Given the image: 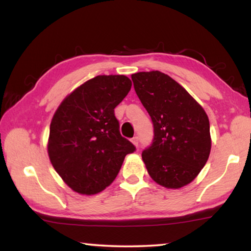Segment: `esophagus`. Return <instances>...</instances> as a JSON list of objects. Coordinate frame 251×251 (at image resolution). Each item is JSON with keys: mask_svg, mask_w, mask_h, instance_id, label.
I'll return each instance as SVG.
<instances>
[{"mask_svg": "<svg viewBox=\"0 0 251 251\" xmlns=\"http://www.w3.org/2000/svg\"><path fill=\"white\" fill-rule=\"evenodd\" d=\"M131 141H132V143L134 144L135 147H138V146H139V138H138V137H134V138H132V140H131Z\"/></svg>", "mask_w": 251, "mask_h": 251, "instance_id": "1", "label": "esophagus"}]
</instances>
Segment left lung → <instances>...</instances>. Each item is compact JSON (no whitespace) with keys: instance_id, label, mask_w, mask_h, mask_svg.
Instances as JSON below:
<instances>
[{"instance_id":"1","label":"left lung","mask_w":251,"mask_h":251,"mask_svg":"<svg viewBox=\"0 0 251 251\" xmlns=\"http://www.w3.org/2000/svg\"><path fill=\"white\" fill-rule=\"evenodd\" d=\"M131 78L154 128L152 144L142 152L149 174L166 188L187 185L210 153L207 114L178 82L159 70Z\"/></svg>"}]
</instances>
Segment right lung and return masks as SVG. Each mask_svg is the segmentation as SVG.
<instances>
[{
  "instance_id": "right-lung-1",
  "label": "right lung",
  "mask_w": 251,
  "mask_h": 251,
  "mask_svg": "<svg viewBox=\"0 0 251 251\" xmlns=\"http://www.w3.org/2000/svg\"><path fill=\"white\" fill-rule=\"evenodd\" d=\"M132 82L123 75L97 76L60 103L52 117L48 155L67 185L79 194L103 191L135 147L120 134L114 108Z\"/></svg>"
}]
</instances>
